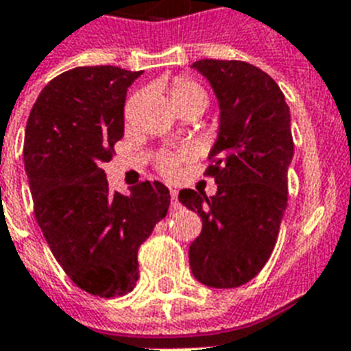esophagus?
Listing matches in <instances>:
<instances>
[{
	"label": "esophagus",
	"mask_w": 351,
	"mask_h": 351,
	"mask_svg": "<svg viewBox=\"0 0 351 351\" xmlns=\"http://www.w3.org/2000/svg\"><path fill=\"white\" fill-rule=\"evenodd\" d=\"M171 209H180V202H178V193L175 189H171Z\"/></svg>",
	"instance_id": "esophagus-1"
}]
</instances>
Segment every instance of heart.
<instances>
[{"mask_svg": "<svg viewBox=\"0 0 351 351\" xmlns=\"http://www.w3.org/2000/svg\"><path fill=\"white\" fill-rule=\"evenodd\" d=\"M171 102L175 106L187 104V102H200L207 106V93L198 82L191 81V79H176L171 86ZM182 160V155H166L162 156L158 162V167L164 175H173L178 167V162Z\"/></svg>", "mask_w": 351, "mask_h": 351, "instance_id": "1", "label": "heart"}]
</instances>
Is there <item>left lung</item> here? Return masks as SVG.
<instances>
[{
  "label": "left lung",
  "instance_id": "1",
  "mask_svg": "<svg viewBox=\"0 0 351 351\" xmlns=\"http://www.w3.org/2000/svg\"><path fill=\"white\" fill-rule=\"evenodd\" d=\"M191 68L213 86L220 128L205 171L218 184L216 195H178L202 218L189 265L200 283L236 289L263 269L278 240L294 156L290 110L274 79L254 64L202 59Z\"/></svg>",
  "mask_w": 351,
  "mask_h": 351
}]
</instances>
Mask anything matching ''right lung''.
<instances>
[{
    "mask_svg": "<svg viewBox=\"0 0 351 351\" xmlns=\"http://www.w3.org/2000/svg\"><path fill=\"white\" fill-rule=\"evenodd\" d=\"M141 75L119 66L68 70L43 88L25 131L37 223L68 278L99 298L135 289L138 247L171 204L160 182L111 193L101 167L124 135L126 92Z\"/></svg>",
    "mask_w": 351,
    "mask_h": 351,
    "instance_id": "obj_1",
    "label": "right lung"
}]
</instances>
